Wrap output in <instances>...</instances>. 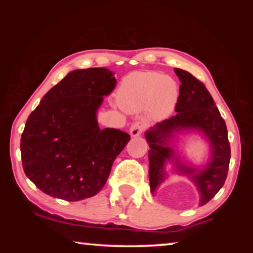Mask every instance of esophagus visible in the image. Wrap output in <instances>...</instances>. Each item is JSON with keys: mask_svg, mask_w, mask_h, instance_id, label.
<instances>
[{"mask_svg": "<svg viewBox=\"0 0 253 253\" xmlns=\"http://www.w3.org/2000/svg\"><path fill=\"white\" fill-rule=\"evenodd\" d=\"M145 128H146V125H145L144 123L142 122H136L131 125L130 127V135L132 137H136V136H139L142 132L145 130Z\"/></svg>", "mask_w": 253, "mask_h": 253, "instance_id": "obj_1", "label": "esophagus"}]
</instances>
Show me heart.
<instances>
[{
  "label": "heart",
  "mask_w": 253,
  "mask_h": 253,
  "mask_svg": "<svg viewBox=\"0 0 253 253\" xmlns=\"http://www.w3.org/2000/svg\"><path fill=\"white\" fill-rule=\"evenodd\" d=\"M178 98V85L173 78L155 71L127 75L117 90V102L124 110L135 113L146 109L153 119L168 117Z\"/></svg>",
  "instance_id": "obj_1"
}]
</instances>
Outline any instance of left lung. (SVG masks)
<instances>
[{
    "label": "left lung",
    "mask_w": 253,
    "mask_h": 253,
    "mask_svg": "<svg viewBox=\"0 0 253 253\" xmlns=\"http://www.w3.org/2000/svg\"><path fill=\"white\" fill-rule=\"evenodd\" d=\"M181 81L179 96L175 106L176 115L145 132L149 145V184L152 193L166 176V161H172L175 153L169 146L174 132L182 130L202 131L210 143V162L198 170L176 161V169L190 175L200 192V205L207 204L221 190L228 175L231 149L224 119L203 83L185 70L174 69ZM177 158V157H176Z\"/></svg>",
    "instance_id": "1"
}]
</instances>
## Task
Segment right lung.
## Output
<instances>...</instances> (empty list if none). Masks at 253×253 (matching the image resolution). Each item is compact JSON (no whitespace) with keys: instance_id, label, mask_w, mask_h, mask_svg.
I'll use <instances>...</instances> for the list:
<instances>
[{"instance_id":"right-lung-1","label":"right lung","mask_w":253,"mask_h":253,"mask_svg":"<svg viewBox=\"0 0 253 253\" xmlns=\"http://www.w3.org/2000/svg\"><path fill=\"white\" fill-rule=\"evenodd\" d=\"M117 80L106 68L78 69L45 93L21 136L24 173L52 198L80 201L96 195L130 136L100 129L97 110Z\"/></svg>"}]
</instances>
